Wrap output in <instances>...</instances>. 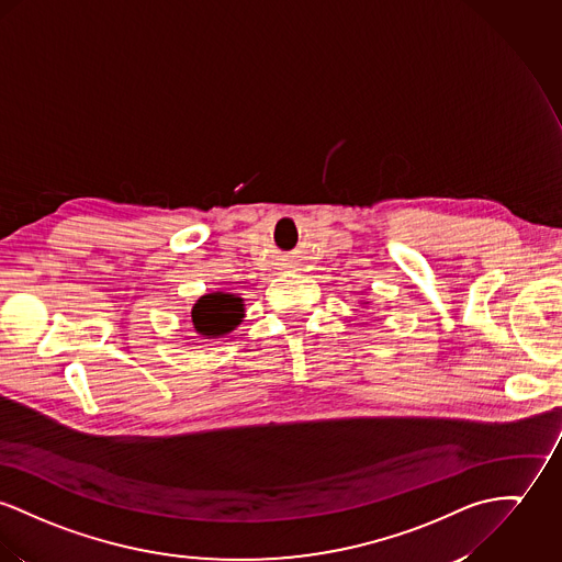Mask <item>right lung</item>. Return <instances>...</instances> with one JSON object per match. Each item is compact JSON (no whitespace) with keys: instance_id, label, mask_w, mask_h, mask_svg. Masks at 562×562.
<instances>
[{"instance_id":"1","label":"right lung","mask_w":562,"mask_h":562,"mask_svg":"<svg viewBox=\"0 0 562 562\" xmlns=\"http://www.w3.org/2000/svg\"><path fill=\"white\" fill-rule=\"evenodd\" d=\"M241 312H244V307H241L239 297L214 293V295L201 297L194 305L192 323L199 334L217 338V336H224L231 329H235V325H239V321L244 316Z\"/></svg>"}]
</instances>
